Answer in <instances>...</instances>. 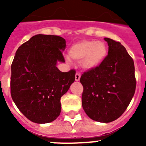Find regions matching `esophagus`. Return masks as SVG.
<instances>
[{
	"mask_svg": "<svg viewBox=\"0 0 146 146\" xmlns=\"http://www.w3.org/2000/svg\"><path fill=\"white\" fill-rule=\"evenodd\" d=\"M80 77H81V74L79 72H77L75 74V80L76 81H79L80 79Z\"/></svg>",
	"mask_w": 146,
	"mask_h": 146,
	"instance_id": "esophagus-1",
	"label": "esophagus"
}]
</instances>
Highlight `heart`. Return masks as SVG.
Instances as JSON below:
<instances>
[{
  "instance_id": "obj_1",
  "label": "heart",
  "mask_w": 146,
  "mask_h": 146,
  "mask_svg": "<svg viewBox=\"0 0 146 146\" xmlns=\"http://www.w3.org/2000/svg\"><path fill=\"white\" fill-rule=\"evenodd\" d=\"M108 50L100 41L82 40L74 44L69 50V56L75 61L80 60V66L86 69L97 66L106 58Z\"/></svg>"
}]
</instances>
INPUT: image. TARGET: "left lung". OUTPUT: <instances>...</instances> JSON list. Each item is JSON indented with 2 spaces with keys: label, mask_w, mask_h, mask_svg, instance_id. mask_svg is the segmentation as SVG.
<instances>
[{
  "label": "left lung",
  "mask_w": 146,
  "mask_h": 146,
  "mask_svg": "<svg viewBox=\"0 0 146 146\" xmlns=\"http://www.w3.org/2000/svg\"><path fill=\"white\" fill-rule=\"evenodd\" d=\"M108 55L98 66L84 72L82 105L94 121L109 123L123 114L136 88L134 60L119 42L104 38Z\"/></svg>",
  "instance_id": "1"
}]
</instances>
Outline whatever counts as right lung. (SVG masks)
<instances>
[{"mask_svg": "<svg viewBox=\"0 0 146 146\" xmlns=\"http://www.w3.org/2000/svg\"><path fill=\"white\" fill-rule=\"evenodd\" d=\"M66 40L54 35L37 34L17 50L11 66V96L28 120L52 122L61 111L60 98L75 80V70L61 72Z\"/></svg>", "mask_w": 146, "mask_h": 146, "instance_id": "1", "label": "right lung"}]
</instances>
